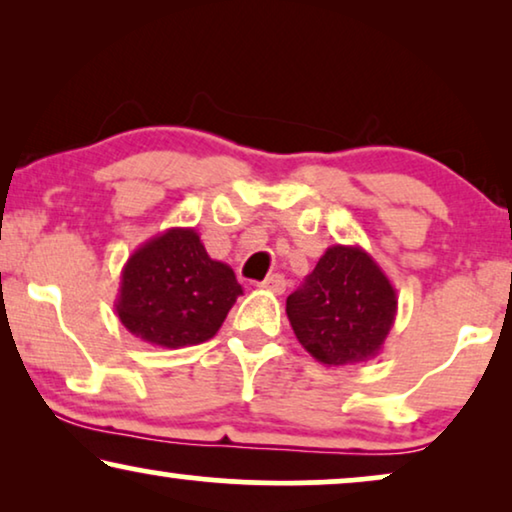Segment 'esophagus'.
I'll return each mask as SVG.
<instances>
[{
	"instance_id": "1",
	"label": "esophagus",
	"mask_w": 512,
	"mask_h": 512,
	"mask_svg": "<svg viewBox=\"0 0 512 512\" xmlns=\"http://www.w3.org/2000/svg\"><path fill=\"white\" fill-rule=\"evenodd\" d=\"M261 289H265V291H270V293H284L286 291V279L282 277V275H270V277H265L263 282H261Z\"/></svg>"
}]
</instances>
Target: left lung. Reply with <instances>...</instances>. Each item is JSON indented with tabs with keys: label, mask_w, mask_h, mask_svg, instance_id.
<instances>
[{
	"label": "left lung",
	"mask_w": 512,
	"mask_h": 512,
	"mask_svg": "<svg viewBox=\"0 0 512 512\" xmlns=\"http://www.w3.org/2000/svg\"><path fill=\"white\" fill-rule=\"evenodd\" d=\"M396 312V289L359 244L328 247L303 286L286 298L298 342L324 366L375 359Z\"/></svg>",
	"instance_id": "1"
}]
</instances>
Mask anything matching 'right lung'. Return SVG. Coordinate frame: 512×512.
<instances>
[{"instance_id": "right-lung-1", "label": "right lung", "mask_w": 512, "mask_h": 512, "mask_svg": "<svg viewBox=\"0 0 512 512\" xmlns=\"http://www.w3.org/2000/svg\"><path fill=\"white\" fill-rule=\"evenodd\" d=\"M237 296L233 268L209 258L195 228H167L132 251L114 307L135 338L179 349L214 338Z\"/></svg>"}]
</instances>
